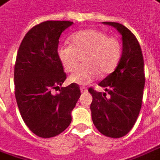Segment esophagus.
<instances>
[{
	"mask_svg": "<svg viewBox=\"0 0 160 160\" xmlns=\"http://www.w3.org/2000/svg\"><path fill=\"white\" fill-rule=\"evenodd\" d=\"M80 91H81L82 93H86V92L88 91V88H85V87H81V88H80Z\"/></svg>",
	"mask_w": 160,
	"mask_h": 160,
	"instance_id": "34e87169",
	"label": "esophagus"
}]
</instances>
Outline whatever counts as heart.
Masks as SVG:
<instances>
[{"instance_id": "1", "label": "heart", "mask_w": 160, "mask_h": 160, "mask_svg": "<svg viewBox=\"0 0 160 160\" xmlns=\"http://www.w3.org/2000/svg\"><path fill=\"white\" fill-rule=\"evenodd\" d=\"M71 45L58 48V56L63 69L73 72L83 56L82 66L70 76V81L86 85L97 79L101 73L108 75L116 68L121 55V44L116 37L97 29H86L73 33Z\"/></svg>"}]
</instances>
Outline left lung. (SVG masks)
Segmentation results:
<instances>
[{"instance_id":"1","label":"left lung","mask_w":160,"mask_h":160,"mask_svg":"<svg viewBox=\"0 0 160 160\" xmlns=\"http://www.w3.org/2000/svg\"><path fill=\"white\" fill-rule=\"evenodd\" d=\"M103 24L115 27L122 35V54L115 71L98 84L106 93L88 88L93 97L91 115L101 134L119 138L132 129L140 112L145 84L144 63L140 44L129 29L115 22Z\"/></svg>"}]
</instances>
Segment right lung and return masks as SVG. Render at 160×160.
<instances>
[{
    "instance_id": "right-lung-1",
    "label": "right lung",
    "mask_w": 160,
    "mask_h": 160,
    "mask_svg": "<svg viewBox=\"0 0 160 160\" xmlns=\"http://www.w3.org/2000/svg\"><path fill=\"white\" fill-rule=\"evenodd\" d=\"M71 21H45L27 32L20 44L14 69L15 96L29 129L42 138L61 134L72 122L71 112L80 97L76 83L59 89L66 79L58 56L61 33Z\"/></svg>"
}]
</instances>
